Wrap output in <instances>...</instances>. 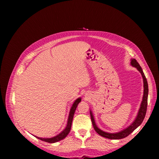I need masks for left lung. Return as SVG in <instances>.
<instances>
[{
  "instance_id": "1",
  "label": "left lung",
  "mask_w": 159,
  "mask_h": 159,
  "mask_svg": "<svg viewBox=\"0 0 159 159\" xmlns=\"http://www.w3.org/2000/svg\"><path fill=\"white\" fill-rule=\"evenodd\" d=\"M130 64L132 66L135 67L136 68L139 70L140 73L141 74V76H142L143 80V89H143V100H142V102H141V104L140 109L139 110V112H138L136 119L134 120L133 122L132 123L131 125H130V126L128 128H126V129L121 130V131L119 132V133H106V132L101 130L100 128L97 127L96 124L95 123V120H94L92 112L90 111L91 120H92V122L94 129H95L96 133L98 134H99L100 136L107 138V139H123V138L126 137L127 136L129 135L131 133H133V132L135 130L138 126H140L141 124L143 122L145 116H146L147 107H148V85L147 79H146V76H145V75H144V73L143 72L142 68H141V66H139V64L138 63L136 59H131Z\"/></svg>"
}]
</instances>
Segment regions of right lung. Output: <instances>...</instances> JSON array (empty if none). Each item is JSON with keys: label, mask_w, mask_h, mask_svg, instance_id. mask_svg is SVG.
I'll list each match as a JSON object with an SVG mask.
<instances>
[{"label": "right lung", "mask_w": 159, "mask_h": 159, "mask_svg": "<svg viewBox=\"0 0 159 159\" xmlns=\"http://www.w3.org/2000/svg\"><path fill=\"white\" fill-rule=\"evenodd\" d=\"M80 101H81V98H79L74 101V102L73 103L72 107H71V109L70 111L69 117H68V119H67V126L65 129H64L61 133H59V134H57V136L51 137V138H41V137H36L38 138V139L40 140L46 141V142H48V143H55V142H57V141L63 139L64 138H65L70 133L71 127H72L74 114L75 113V111L76 109L78 104H79V103L80 102Z\"/></svg>", "instance_id": "obj_1"}]
</instances>
